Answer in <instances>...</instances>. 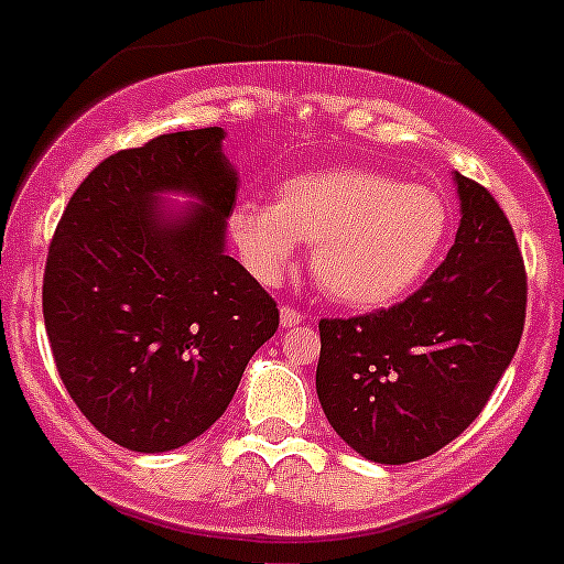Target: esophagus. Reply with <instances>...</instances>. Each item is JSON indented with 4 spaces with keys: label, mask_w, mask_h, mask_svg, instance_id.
Here are the masks:
<instances>
[{
    "label": "esophagus",
    "mask_w": 564,
    "mask_h": 564,
    "mask_svg": "<svg viewBox=\"0 0 564 564\" xmlns=\"http://www.w3.org/2000/svg\"><path fill=\"white\" fill-rule=\"evenodd\" d=\"M297 325H303V314H300V311H294V308H289V305H283L281 308V327H297Z\"/></svg>",
    "instance_id": "1"
}]
</instances>
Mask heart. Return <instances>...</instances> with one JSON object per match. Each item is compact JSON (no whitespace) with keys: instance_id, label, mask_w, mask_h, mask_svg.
<instances>
[{"instance_id":"b5f03b06","label":"heart","mask_w":564,"mask_h":564,"mask_svg":"<svg viewBox=\"0 0 564 564\" xmlns=\"http://www.w3.org/2000/svg\"><path fill=\"white\" fill-rule=\"evenodd\" d=\"M449 231L444 195L369 167L289 176L267 200H239L228 237L245 270L275 286L311 242V270L333 300L388 308L427 275Z\"/></svg>"}]
</instances>
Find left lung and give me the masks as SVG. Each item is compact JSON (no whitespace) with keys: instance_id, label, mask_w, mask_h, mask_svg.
Wrapping results in <instances>:
<instances>
[{"instance_id":"8db88e82","label":"left lung","mask_w":564,"mask_h":564,"mask_svg":"<svg viewBox=\"0 0 564 564\" xmlns=\"http://www.w3.org/2000/svg\"><path fill=\"white\" fill-rule=\"evenodd\" d=\"M460 226L404 303L322 319L316 397L360 457L402 466L444 449L482 413L521 344L527 272L494 195L455 173Z\"/></svg>"}]
</instances>
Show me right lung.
Listing matches in <instances>:
<instances>
[{
  "label": "right lung",
  "mask_w": 564,
  "mask_h": 564,
  "mask_svg": "<svg viewBox=\"0 0 564 564\" xmlns=\"http://www.w3.org/2000/svg\"><path fill=\"white\" fill-rule=\"evenodd\" d=\"M223 140L209 126L112 154L70 195L48 248L43 322L65 391L131 452L204 435L278 330L275 300L226 253L239 176Z\"/></svg>",
  "instance_id": "right-lung-1"
}]
</instances>
